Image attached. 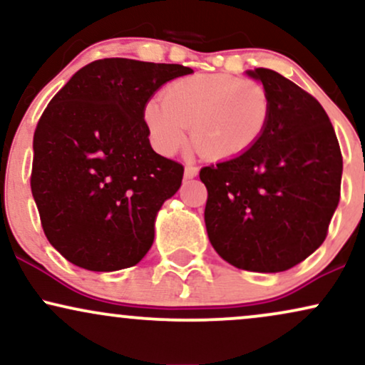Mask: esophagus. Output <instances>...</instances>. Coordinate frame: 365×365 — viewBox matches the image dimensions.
<instances>
[{"mask_svg":"<svg viewBox=\"0 0 365 365\" xmlns=\"http://www.w3.org/2000/svg\"><path fill=\"white\" fill-rule=\"evenodd\" d=\"M199 175V168L194 165H187L185 166V178H195Z\"/></svg>","mask_w":365,"mask_h":365,"instance_id":"34e87169","label":"esophagus"}]
</instances>
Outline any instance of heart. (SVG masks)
<instances>
[{"label":"heart","instance_id":"b5f03b06","mask_svg":"<svg viewBox=\"0 0 365 365\" xmlns=\"http://www.w3.org/2000/svg\"><path fill=\"white\" fill-rule=\"evenodd\" d=\"M272 96L257 80L232 74H195L163 90L143 110L149 139L161 155H175L192 140L202 156L235 160L258 144L270 124Z\"/></svg>","mask_w":365,"mask_h":365}]
</instances>
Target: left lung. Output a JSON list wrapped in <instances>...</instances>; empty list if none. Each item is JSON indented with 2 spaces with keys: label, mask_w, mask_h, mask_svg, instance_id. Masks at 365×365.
<instances>
[{
  "label": "left lung",
  "mask_w": 365,
  "mask_h": 365,
  "mask_svg": "<svg viewBox=\"0 0 365 365\" xmlns=\"http://www.w3.org/2000/svg\"><path fill=\"white\" fill-rule=\"evenodd\" d=\"M272 96L255 148L204 166V219L214 250L250 272L292 269L322 247L340 200V144L318 100L277 71H248Z\"/></svg>",
  "instance_id": "1"
}]
</instances>
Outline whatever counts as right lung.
<instances>
[{"mask_svg": "<svg viewBox=\"0 0 365 365\" xmlns=\"http://www.w3.org/2000/svg\"><path fill=\"white\" fill-rule=\"evenodd\" d=\"M180 64L108 57L57 91L34 134L30 187L49 243L93 272L133 267L151 248L155 217L182 185L183 165L153 151L143 110Z\"/></svg>", "mask_w": 365, "mask_h": 365, "instance_id": "obj_1", "label": "right lung"}]
</instances>
